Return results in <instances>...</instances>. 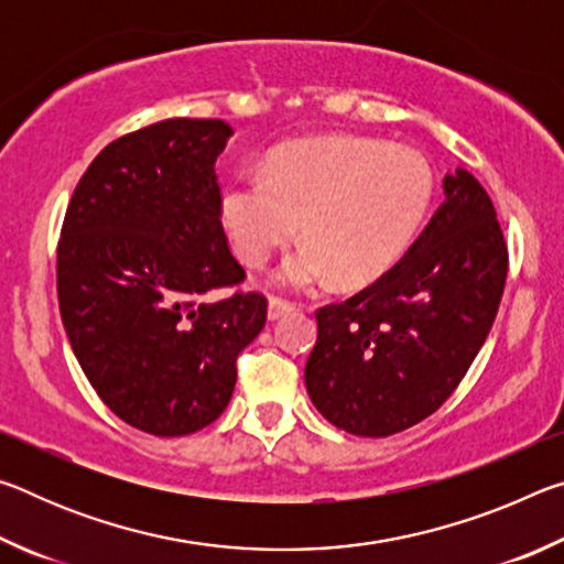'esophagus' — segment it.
I'll list each match as a JSON object with an SVG mask.
<instances>
[{
    "label": "esophagus",
    "instance_id": "1",
    "mask_svg": "<svg viewBox=\"0 0 564 564\" xmlns=\"http://www.w3.org/2000/svg\"><path fill=\"white\" fill-rule=\"evenodd\" d=\"M293 308H295V305L291 301L279 299V295H271V301H269V318L271 321H279L283 316H289Z\"/></svg>",
    "mask_w": 564,
    "mask_h": 564
}]
</instances>
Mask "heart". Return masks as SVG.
I'll return each mask as SVG.
<instances>
[{
	"instance_id": "b5f03b06",
	"label": "heart",
	"mask_w": 564,
	"mask_h": 564,
	"mask_svg": "<svg viewBox=\"0 0 564 564\" xmlns=\"http://www.w3.org/2000/svg\"><path fill=\"white\" fill-rule=\"evenodd\" d=\"M431 202V166L415 151L316 137L271 151L263 176L231 181L221 216L236 253L253 269L293 241L303 221L308 243L283 261L275 281L311 289L333 275L343 289H358L393 269Z\"/></svg>"
}]
</instances>
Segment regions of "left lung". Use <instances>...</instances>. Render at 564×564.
Instances as JSON below:
<instances>
[{"instance_id":"obj_1","label":"left lung","mask_w":564,"mask_h":564,"mask_svg":"<svg viewBox=\"0 0 564 564\" xmlns=\"http://www.w3.org/2000/svg\"><path fill=\"white\" fill-rule=\"evenodd\" d=\"M445 202L393 269L316 311L305 388L340 431L388 437L433 415L495 323L508 243L488 191L457 169Z\"/></svg>"}]
</instances>
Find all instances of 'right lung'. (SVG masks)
I'll use <instances>...</instances> for the list:
<instances>
[{
  "label": "right lung",
  "instance_id": "right-lung-1",
  "mask_svg": "<svg viewBox=\"0 0 564 564\" xmlns=\"http://www.w3.org/2000/svg\"><path fill=\"white\" fill-rule=\"evenodd\" d=\"M221 119H166L99 151L66 206L56 293L72 350L113 415L176 437L224 413L236 358L269 301L246 281L221 224Z\"/></svg>",
  "mask_w": 564,
  "mask_h": 564
}]
</instances>
